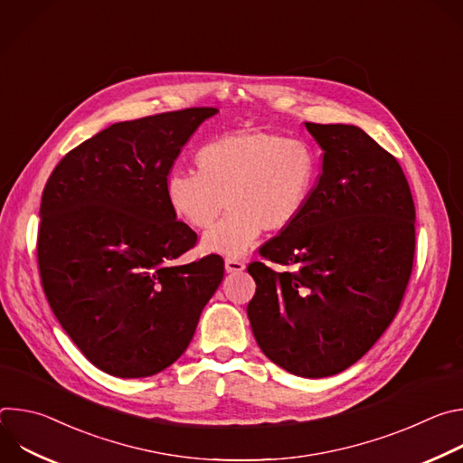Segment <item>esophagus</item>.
<instances>
[{
    "label": "esophagus",
    "mask_w": 463,
    "mask_h": 463,
    "mask_svg": "<svg viewBox=\"0 0 463 463\" xmlns=\"http://www.w3.org/2000/svg\"><path fill=\"white\" fill-rule=\"evenodd\" d=\"M225 271L227 273H241V271H245V261H241V260H236V258H227L225 260Z\"/></svg>",
    "instance_id": "1"
}]
</instances>
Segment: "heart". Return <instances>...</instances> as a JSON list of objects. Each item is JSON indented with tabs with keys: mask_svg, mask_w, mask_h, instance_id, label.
<instances>
[{
	"mask_svg": "<svg viewBox=\"0 0 463 463\" xmlns=\"http://www.w3.org/2000/svg\"><path fill=\"white\" fill-rule=\"evenodd\" d=\"M197 170L175 166L165 181L175 216L207 229L203 249L245 254L266 229H286L302 213L317 172L315 154L302 139L268 131H236L200 146Z\"/></svg>",
	"mask_w": 463,
	"mask_h": 463,
	"instance_id": "obj_1",
	"label": "heart"
}]
</instances>
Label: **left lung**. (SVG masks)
<instances>
[{
  "mask_svg": "<svg viewBox=\"0 0 463 463\" xmlns=\"http://www.w3.org/2000/svg\"><path fill=\"white\" fill-rule=\"evenodd\" d=\"M322 174L300 216L261 245L247 268L256 293L247 317L260 350L300 377L357 363L403 300L414 261L416 209L407 177L352 124L306 122Z\"/></svg>",
  "mask_w": 463,
  "mask_h": 463,
  "instance_id": "8db88e82",
  "label": "left lung"
}]
</instances>
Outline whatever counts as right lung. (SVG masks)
<instances>
[{
	"mask_svg": "<svg viewBox=\"0 0 463 463\" xmlns=\"http://www.w3.org/2000/svg\"><path fill=\"white\" fill-rule=\"evenodd\" d=\"M218 108L115 122L65 156L42 195L38 266L49 306L102 372L159 373L188 348L223 280L218 254L179 266L197 241L165 181Z\"/></svg>",
	"mask_w": 463,
	"mask_h": 463,
	"instance_id": "1",
	"label": "right lung"
}]
</instances>
